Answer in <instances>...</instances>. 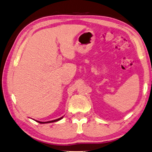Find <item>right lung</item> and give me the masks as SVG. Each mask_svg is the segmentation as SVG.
Segmentation results:
<instances>
[{
	"mask_svg": "<svg viewBox=\"0 0 152 152\" xmlns=\"http://www.w3.org/2000/svg\"><path fill=\"white\" fill-rule=\"evenodd\" d=\"M64 116H62L61 118H59L58 119H56V120H51V121H48V122H40V121H37L38 122V123H40V124H46V123H50V122H57L58 121V120H60L61 119L63 118Z\"/></svg>",
	"mask_w": 152,
	"mask_h": 152,
	"instance_id": "obj_1",
	"label": "right lung"
}]
</instances>
